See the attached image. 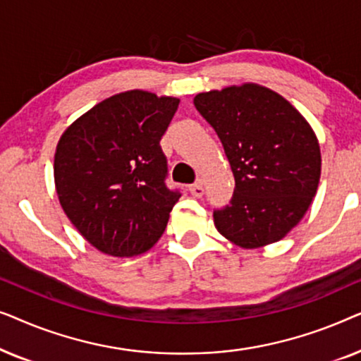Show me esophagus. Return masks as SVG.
I'll return each mask as SVG.
<instances>
[{"label": "esophagus", "instance_id": "obj_1", "mask_svg": "<svg viewBox=\"0 0 361 361\" xmlns=\"http://www.w3.org/2000/svg\"><path fill=\"white\" fill-rule=\"evenodd\" d=\"M189 190H190L192 195L197 197V199H200V197L204 195V185H202V182H197V184L190 185Z\"/></svg>", "mask_w": 361, "mask_h": 361}]
</instances>
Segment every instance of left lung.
Listing matches in <instances>:
<instances>
[{
	"mask_svg": "<svg viewBox=\"0 0 361 361\" xmlns=\"http://www.w3.org/2000/svg\"><path fill=\"white\" fill-rule=\"evenodd\" d=\"M235 176L216 230L241 248L279 241L302 220L320 180V146L305 118L269 88L243 83L195 95Z\"/></svg>",
	"mask_w": 361,
	"mask_h": 361,
	"instance_id": "8db88e82",
	"label": "left lung"
}]
</instances>
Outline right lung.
Returning <instances> with one entry per match:
<instances>
[{
	"instance_id": "obj_1",
	"label": "right lung",
	"mask_w": 361,
	"mask_h": 361,
	"mask_svg": "<svg viewBox=\"0 0 361 361\" xmlns=\"http://www.w3.org/2000/svg\"><path fill=\"white\" fill-rule=\"evenodd\" d=\"M179 98L130 90L103 100L63 131L54 180L72 225L102 253L130 258L164 233L179 190L166 185L161 137Z\"/></svg>"
}]
</instances>
